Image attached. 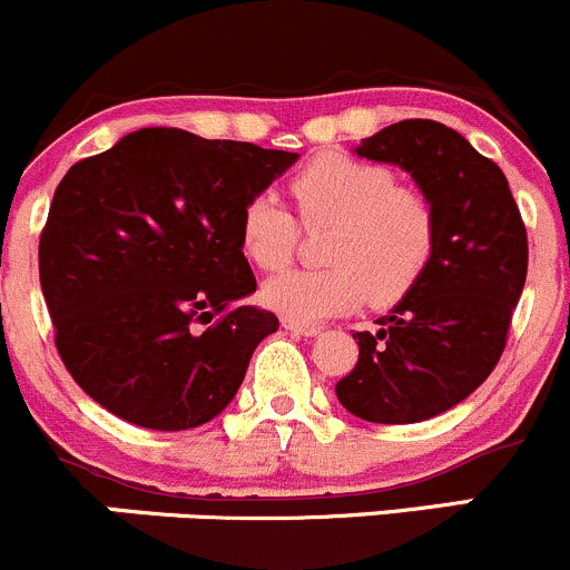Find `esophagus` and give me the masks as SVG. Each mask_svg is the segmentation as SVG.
I'll use <instances>...</instances> for the list:
<instances>
[{"instance_id": "1", "label": "esophagus", "mask_w": 570, "mask_h": 570, "mask_svg": "<svg viewBox=\"0 0 570 570\" xmlns=\"http://www.w3.org/2000/svg\"><path fill=\"white\" fill-rule=\"evenodd\" d=\"M281 325H284L286 331L295 333V335H320V333H322V327H316V325H301V322L289 320V316H284V320H281Z\"/></svg>"}]
</instances>
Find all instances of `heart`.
I'll return each instance as SVG.
<instances>
[{"mask_svg": "<svg viewBox=\"0 0 570 570\" xmlns=\"http://www.w3.org/2000/svg\"><path fill=\"white\" fill-rule=\"evenodd\" d=\"M301 220L331 226L322 269H289L262 286V301L281 316L316 325L371 305L399 303L426 273L434 254V209L421 190L395 185L385 166L350 155H320L292 177ZM295 215L273 194H256L239 215V243L262 269H281L295 256Z\"/></svg>", "mask_w": 570, "mask_h": 570, "instance_id": "b5f03b06", "label": "heart"}]
</instances>
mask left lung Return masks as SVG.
<instances>
[{
  "label": "left lung",
  "instance_id": "left-lung-1",
  "mask_svg": "<svg viewBox=\"0 0 570 570\" xmlns=\"http://www.w3.org/2000/svg\"><path fill=\"white\" fill-rule=\"evenodd\" d=\"M355 153L410 171L434 209V254L380 331L352 335L361 355L335 395L368 423H421L500 361L524 289L527 232L500 166L448 125L404 119Z\"/></svg>",
  "mask_w": 570,
  "mask_h": 570
}]
</instances>
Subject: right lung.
I'll return each mask as SVG.
<instances>
[{
    "instance_id": "add662e5",
    "label": "right lung",
    "mask_w": 570,
    "mask_h": 570,
    "mask_svg": "<svg viewBox=\"0 0 570 570\" xmlns=\"http://www.w3.org/2000/svg\"><path fill=\"white\" fill-rule=\"evenodd\" d=\"M295 160L141 128L70 166L40 235V286L59 357L89 399L155 431L196 429L229 406L278 331V316L237 303L256 292L239 215ZM196 321L214 325L196 332Z\"/></svg>"
}]
</instances>
